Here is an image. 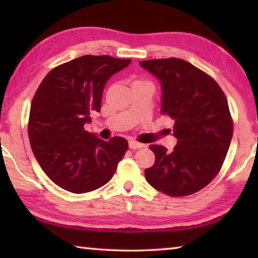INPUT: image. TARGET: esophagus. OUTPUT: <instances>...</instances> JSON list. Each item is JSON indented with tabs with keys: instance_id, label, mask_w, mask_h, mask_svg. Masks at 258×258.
I'll list each match as a JSON object with an SVG mask.
<instances>
[{
	"instance_id": "1",
	"label": "esophagus",
	"mask_w": 258,
	"mask_h": 258,
	"mask_svg": "<svg viewBox=\"0 0 258 258\" xmlns=\"http://www.w3.org/2000/svg\"><path fill=\"white\" fill-rule=\"evenodd\" d=\"M128 146H130L131 149H133V150L140 149V148H145L146 147V145H143V143H140L138 141H134V140H131V141L128 142Z\"/></svg>"
}]
</instances>
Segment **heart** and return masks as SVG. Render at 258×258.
Instances as JSON below:
<instances>
[{
	"label": "heart",
	"mask_w": 258,
	"mask_h": 258,
	"mask_svg": "<svg viewBox=\"0 0 258 258\" xmlns=\"http://www.w3.org/2000/svg\"><path fill=\"white\" fill-rule=\"evenodd\" d=\"M135 82H142V81H135ZM135 82H134V83H135Z\"/></svg>",
	"instance_id": "heart-1"
}]
</instances>
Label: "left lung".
<instances>
[{
    "mask_svg": "<svg viewBox=\"0 0 258 258\" xmlns=\"http://www.w3.org/2000/svg\"><path fill=\"white\" fill-rule=\"evenodd\" d=\"M140 64L160 81V112L174 119L177 139L172 152L160 145L149 147L156 160L146 169L147 181L171 197L196 194L217 175L229 150L233 120L228 100L213 77L185 60L152 59Z\"/></svg>",
    "mask_w": 258,
    "mask_h": 258,
    "instance_id": "left-lung-1",
    "label": "left lung"
}]
</instances>
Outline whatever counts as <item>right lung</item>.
Instances as JSON below:
<instances>
[{
	"label": "right lung",
	"instance_id": "1",
	"mask_svg": "<svg viewBox=\"0 0 258 258\" xmlns=\"http://www.w3.org/2000/svg\"><path fill=\"white\" fill-rule=\"evenodd\" d=\"M131 59L86 54L55 67L38 86L30 106L28 137L34 156L56 185L85 194L106 184L128 149L126 139L109 141L87 132L100 111L103 87Z\"/></svg>",
	"mask_w": 258,
	"mask_h": 258
}]
</instances>
